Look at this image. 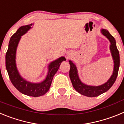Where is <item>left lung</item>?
<instances>
[{
  "mask_svg": "<svg viewBox=\"0 0 124 124\" xmlns=\"http://www.w3.org/2000/svg\"><path fill=\"white\" fill-rule=\"evenodd\" d=\"M101 32L110 41V49L111 51L112 56L113 58L114 63L113 74L107 83L99 86H91L83 84L79 79L77 69L75 64L71 61H70V78L73 87L79 93L87 97H96L109 90L116 81V78L117 77L118 72H119V65H120V56H119V53L117 48L116 46V40L107 30L102 29L101 30Z\"/></svg>",
  "mask_w": 124,
  "mask_h": 124,
  "instance_id": "left-lung-1",
  "label": "left lung"
}]
</instances>
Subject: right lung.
Wrapping results in <instances>:
<instances>
[{
	"label": "right lung",
	"instance_id": "right-lung-1",
	"mask_svg": "<svg viewBox=\"0 0 124 124\" xmlns=\"http://www.w3.org/2000/svg\"><path fill=\"white\" fill-rule=\"evenodd\" d=\"M32 24L20 27L16 33L10 38L8 48L5 55V66L8 76L12 84L23 94L32 97H39L44 95L48 91L51 84L53 76L59 69L61 63L65 61L64 57L62 56L53 61L49 65V71L46 78L41 83H31L25 81L20 76L15 64V53L19 40L23 34L31 28Z\"/></svg>",
	"mask_w": 124,
	"mask_h": 124
}]
</instances>
